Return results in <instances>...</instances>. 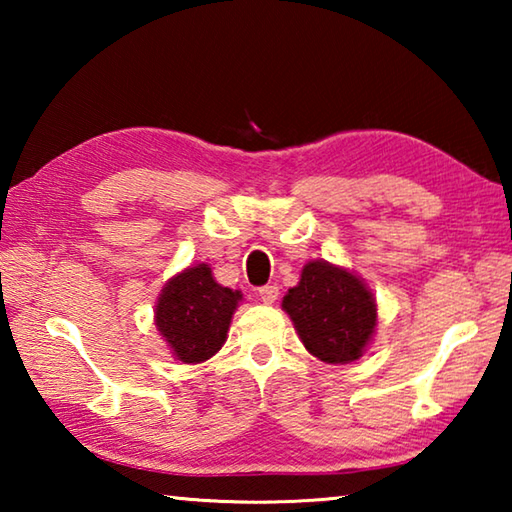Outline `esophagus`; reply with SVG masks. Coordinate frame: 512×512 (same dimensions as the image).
I'll use <instances>...</instances> for the list:
<instances>
[{
    "label": "esophagus",
    "instance_id": "1",
    "mask_svg": "<svg viewBox=\"0 0 512 512\" xmlns=\"http://www.w3.org/2000/svg\"><path fill=\"white\" fill-rule=\"evenodd\" d=\"M277 287L275 284H266V287L259 289V298H262V302H266V305H273V302L277 300Z\"/></svg>",
    "mask_w": 512,
    "mask_h": 512
}]
</instances>
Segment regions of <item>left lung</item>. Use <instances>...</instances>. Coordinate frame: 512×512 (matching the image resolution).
<instances>
[{"label": "left lung", "mask_w": 512, "mask_h": 512, "mask_svg": "<svg viewBox=\"0 0 512 512\" xmlns=\"http://www.w3.org/2000/svg\"><path fill=\"white\" fill-rule=\"evenodd\" d=\"M282 307L305 348L325 363L359 359L377 325L375 298L359 277L325 262L302 268Z\"/></svg>", "instance_id": "left-lung-1"}]
</instances>
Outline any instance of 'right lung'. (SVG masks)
Returning a JSON list of instances; mask_svg holds the SVG:
<instances>
[{
    "label": "right lung",
    "mask_w": 512,
    "mask_h": 512,
    "mask_svg": "<svg viewBox=\"0 0 512 512\" xmlns=\"http://www.w3.org/2000/svg\"><path fill=\"white\" fill-rule=\"evenodd\" d=\"M239 300V291L216 284L210 266L198 264L164 287L155 325L180 361L201 363L221 350Z\"/></svg>",
    "instance_id": "1"
}]
</instances>
